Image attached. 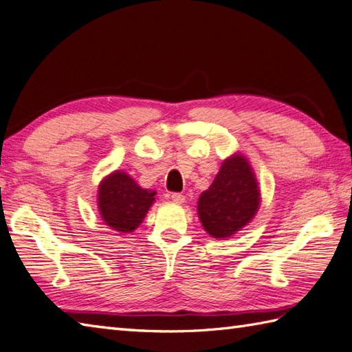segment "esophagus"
<instances>
[{"mask_svg":"<svg viewBox=\"0 0 352 352\" xmlns=\"http://www.w3.org/2000/svg\"><path fill=\"white\" fill-rule=\"evenodd\" d=\"M171 200H173L175 204H184L185 196L182 192H171Z\"/></svg>","mask_w":352,"mask_h":352,"instance_id":"esophagus-1","label":"esophagus"}]
</instances>
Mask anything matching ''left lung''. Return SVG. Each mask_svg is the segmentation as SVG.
I'll return each instance as SVG.
<instances>
[{
    "instance_id": "1",
    "label": "left lung",
    "mask_w": 352,
    "mask_h": 352,
    "mask_svg": "<svg viewBox=\"0 0 352 352\" xmlns=\"http://www.w3.org/2000/svg\"><path fill=\"white\" fill-rule=\"evenodd\" d=\"M260 191L255 176L243 156L221 164L210 188L199 199L197 211L205 231L214 239L231 236L255 216Z\"/></svg>"
}]
</instances>
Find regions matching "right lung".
<instances>
[{
	"mask_svg": "<svg viewBox=\"0 0 352 352\" xmlns=\"http://www.w3.org/2000/svg\"><path fill=\"white\" fill-rule=\"evenodd\" d=\"M153 200L155 191L141 188L123 171L107 176L98 188L102 219L107 226L120 232H132L138 228Z\"/></svg>",
	"mask_w": 352,
	"mask_h": 352,
	"instance_id": "obj_1",
	"label": "right lung"
}]
</instances>
